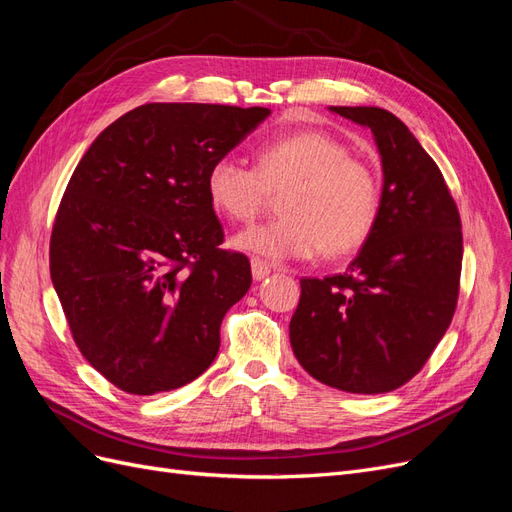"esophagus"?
Segmentation results:
<instances>
[{
  "label": "esophagus",
  "instance_id": "esophagus-1",
  "mask_svg": "<svg viewBox=\"0 0 512 512\" xmlns=\"http://www.w3.org/2000/svg\"><path fill=\"white\" fill-rule=\"evenodd\" d=\"M271 273V267L267 265L265 260H260V258H252V277L256 282H260V280H265V277Z\"/></svg>",
  "mask_w": 512,
  "mask_h": 512
}]
</instances>
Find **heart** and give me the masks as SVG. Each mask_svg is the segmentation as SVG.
<instances>
[{
  "instance_id": "1",
  "label": "heart",
  "mask_w": 512,
  "mask_h": 512,
  "mask_svg": "<svg viewBox=\"0 0 512 512\" xmlns=\"http://www.w3.org/2000/svg\"><path fill=\"white\" fill-rule=\"evenodd\" d=\"M258 168L222 156L207 170L211 207L232 222H250L271 192H284V218L245 228L232 237L235 250L269 262L309 260L327 250L342 256L374 230L380 181L367 162L350 156L339 138L301 130L269 138L256 151Z\"/></svg>"
}]
</instances>
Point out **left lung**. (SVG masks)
I'll return each mask as SVG.
<instances>
[{"instance_id": "8db88e82", "label": "left lung", "mask_w": 512, "mask_h": 512, "mask_svg": "<svg viewBox=\"0 0 512 512\" xmlns=\"http://www.w3.org/2000/svg\"><path fill=\"white\" fill-rule=\"evenodd\" d=\"M369 128L382 160L374 230L346 273L301 280L290 346L309 376L378 395L427 363L453 320L463 258L461 220L438 164L393 113L331 106Z\"/></svg>"}]
</instances>
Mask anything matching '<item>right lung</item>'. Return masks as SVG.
<instances>
[{
  "mask_svg": "<svg viewBox=\"0 0 512 512\" xmlns=\"http://www.w3.org/2000/svg\"><path fill=\"white\" fill-rule=\"evenodd\" d=\"M269 108L153 102L100 132L74 168L51 235V280L89 365L132 395L192 382L220 350L250 260L220 247L209 166Z\"/></svg>",
  "mask_w": 512,
  "mask_h": 512,
  "instance_id": "1",
  "label": "right lung"
}]
</instances>
